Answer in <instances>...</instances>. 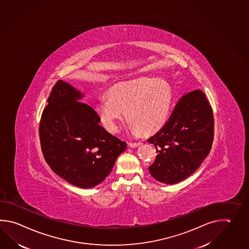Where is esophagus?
<instances>
[{
  "label": "esophagus",
  "instance_id": "esophagus-1",
  "mask_svg": "<svg viewBox=\"0 0 249 249\" xmlns=\"http://www.w3.org/2000/svg\"><path fill=\"white\" fill-rule=\"evenodd\" d=\"M141 144H142V142H128V145H129V147L131 148L137 147V146H139V145H141Z\"/></svg>",
  "mask_w": 249,
  "mask_h": 249
}]
</instances>
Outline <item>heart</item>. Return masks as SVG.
Instances as JSON below:
<instances>
[{
	"mask_svg": "<svg viewBox=\"0 0 249 249\" xmlns=\"http://www.w3.org/2000/svg\"><path fill=\"white\" fill-rule=\"evenodd\" d=\"M108 98L97 102L95 111L103 126L115 133L118 123L127 112L134 130L151 133L162 127L172 104V89L156 78H139L115 84L107 92Z\"/></svg>",
	"mask_w": 249,
	"mask_h": 249,
	"instance_id": "heart-1",
	"label": "heart"
}]
</instances>
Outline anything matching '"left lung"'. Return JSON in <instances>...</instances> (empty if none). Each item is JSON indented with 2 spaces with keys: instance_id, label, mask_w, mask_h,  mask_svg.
<instances>
[{
  "instance_id": "8db88e82",
  "label": "left lung",
  "mask_w": 249,
  "mask_h": 249,
  "mask_svg": "<svg viewBox=\"0 0 249 249\" xmlns=\"http://www.w3.org/2000/svg\"><path fill=\"white\" fill-rule=\"evenodd\" d=\"M213 140L212 107L202 90H191L179 99L168 122L148 139L158 153L149 172L159 182L179 183L200 166Z\"/></svg>"
}]
</instances>
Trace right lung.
Instances as JSON below:
<instances>
[{"label": "right lung", "instance_id": "add662e5", "mask_svg": "<svg viewBox=\"0 0 249 249\" xmlns=\"http://www.w3.org/2000/svg\"><path fill=\"white\" fill-rule=\"evenodd\" d=\"M69 83L52 88L39 126L46 162L57 176L80 188H91L112 171L127 143L99 125V118Z\"/></svg>", "mask_w": 249, "mask_h": 249}]
</instances>
